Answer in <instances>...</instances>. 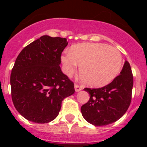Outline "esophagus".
Listing matches in <instances>:
<instances>
[{
  "mask_svg": "<svg viewBox=\"0 0 147 147\" xmlns=\"http://www.w3.org/2000/svg\"><path fill=\"white\" fill-rule=\"evenodd\" d=\"M83 89V87L80 84H75V90L76 92H79L80 90H82Z\"/></svg>",
  "mask_w": 147,
  "mask_h": 147,
  "instance_id": "34e87169",
  "label": "esophagus"
}]
</instances>
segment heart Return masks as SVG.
<instances>
[{"instance_id":"1","label":"heart","mask_w":147,"mask_h":147,"mask_svg":"<svg viewBox=\"0 0 147 147\" xmlns=\"http://www.w3.org/2000/svg\"><path fill=\"white\" fill-rule=\"evenodd\" d=\"M64 71L71 76L80 65V75L92 87H103L110 83L121 70L122 57L117 49L104 43L73 45L61 57Z\"/></svg>"}]
</instances>
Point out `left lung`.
<instances>
[{
    "instance_id": "8db88e82",
    "label": "left lung",
    "mask_w": 147,
    "mask_h": 147,
    "mask_svg": "<svg viewBox=\"0 0 147 147\" xmlns=\"http://www.w3.org/2000/svg\"><path fill=\"white\" fill-rule=\"evenodd\" d=\"M132 87V72L129 63L125 61L120 75L112 82L100 88L84 89L90 97L81 107L83 117L94 126H105L117 121L129 107Z\"/></svg>"
}]
</instances>
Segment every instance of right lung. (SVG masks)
I'll use <instances>...</instances> for the list:
<instances>
[{
  "instance_id": "1",
  "label": "right lung",
  "mask_w": 147,
  "mask_h": 147,
  "mask_svg": "<svg viewBox=\"0 0 147 147\" xmlns=\"http://www.w3.org/2000/svg\"><path fill=\"white\" fill-rule=\"evenodd\" d=\"M66 38L43 35L25 47L10 74L11 97L26 119L45 124L55 119L62 102L75 92L74 83L60 69Z\"/></svg>"
}]
</instances>
